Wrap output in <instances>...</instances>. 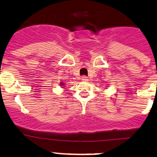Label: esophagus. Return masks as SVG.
I'll use <instances>...</instances> for the list:
<instances>
[{"label":"esophagus","mask_w":157,"mask_h":157,"mask_svg":"<svg viewBox=\"0 0 157 157\" xmlns=\"http://www.w3.org/2000/svg\"><path fill=\"white\" fill-rule=\"evenodd\" d=\"M82 80L84 81V82H88V78L87 76H85V75H84V76L82 77Z\"/></svg>","instance_id":"obj_1"}]
</instances>
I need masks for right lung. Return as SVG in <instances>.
<instances>
[{"instance_id": "add662e5", "label": "right lung", "mask_w": 157, "mask_h": 157, "mask_svg": "<svg viewBox=\"0 0 157 157\" xmlns=\"http://www.w3.org/2000/svg\"><path fill=\"white\" fill-rule=\"evenodd\" d=\"M59 85L62 87V88H63V87H65V83H64V82H60V83H59Z\"/></svg>"}]
</instances>
